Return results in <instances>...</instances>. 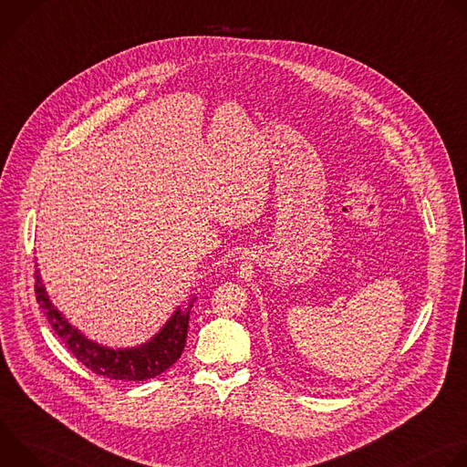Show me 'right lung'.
Masks as SVG:
<instances>
[{"mask_svg": "<svg viewBox=\"0 0 467 467\" xmlns=\"http://www.w3.org/2000/svg\"><path fill=\"white\" fill-rule=\"evenodd\" d=\"M35 294L46 319L72 355L94 373L116 380L153 379L173 366L184 349L190 310L195 301V297H190L186 308L177 306L157 335L148 342L135 348L112 349L90 340L66 319V316L51 303L40 270L35 274Z\"/></svg>", "mask_w": 467, "mask_h": 467, "instance_id": "1", "label": "right lung"}]
</instances>
